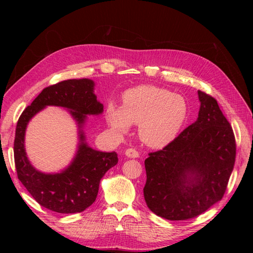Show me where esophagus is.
I'll use <instances>...</instances> for the list:
<instances>
[{
	"label": "esophagus",
	"instance_id": "1",
	"mask_svg": "<svg viewBox=\"0 0 253 253\" xmlns=\"http://www.w3.org/2000/svg\"><path fill=\"white\" fill-rule=\"evenodd\" d=\"M126 155L128 157V158H137L139 156V153L138 151H136L135 149L131 148V149H127L126 151Z\"/></svg>",
	"mask_w": 253,
	"mask_h": 253
}]
</instances>
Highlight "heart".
<instances>
[{"label":"heart","instance_id":"b5f03b06","mask_svg":"<svg viewBox=\"0 0 253 253\" xmlns=\"http://www.w3.org/2000/svg\"><path fill=\"white\" fill-rule=\"evenodd\" d=\"M188 114V103L182 96L154 85H140L122 94L121 106L110 103L105 120L117 134H126L132 125H139L142 142L151 148H163L175 139Z\"/></svg>","mask_w":253,"mask_h":253}]
</instances>
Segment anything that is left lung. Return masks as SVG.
I'll use <instances>...</instances> for the list:
<instances>
[{
    "label": "left lung",
    "instance_id": "1",
    "mask_svg": "<svg viewBox=\"0 0 253 253\" xmlns=\"http://www.w3.org/2000/svg\"><path fill=\"white\" fill-rule=\"evenodd\" d=\"M197 120L144 160L149 209L170 220L195 217L223 198L235 162L232 127L217 101L198 90Z\"/></svg>",
    "mask_w": 253,
    "mask_h": 253
}]
</instances>
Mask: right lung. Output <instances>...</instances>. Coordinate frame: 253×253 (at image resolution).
<instances>
[{
  "label": "right lung",
  "instance_id": "add662e5",
  "mask_svg": "<svg viewBox=\"0 0 253 253\" xmlns=\"http://www.w3.org/2000/svg\"><path fill=\"white\" fill-rule=\"evenodd\" d=\"M90 79H70L45 87L18 120L13 143L18 178L38 204L58 213H79L96 201L103 175L116 166V152L91 149L85 141L83 126L87 115H100L103 104L94 94ZM48 105L70 110L80 128V144L71 165L60 173H42L34 168L25 152V131L29 120Z\"/></svg>",
  "mask_w": 253,
  "mask_h": 253
}]
</instances>
